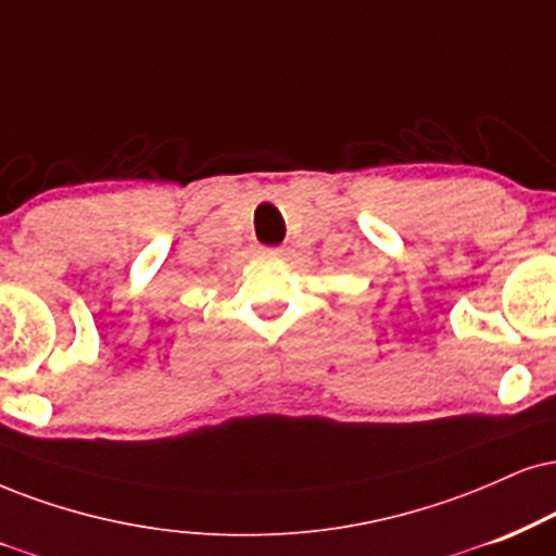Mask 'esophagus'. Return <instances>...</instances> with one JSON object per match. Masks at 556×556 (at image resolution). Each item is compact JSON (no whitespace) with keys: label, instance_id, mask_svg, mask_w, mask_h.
Segmentation results:
<instances>
[{"label":"esophagus","instance_id":"obj_1","mask_svg":"<svg viewBox=\"0 0 556 556\" xmlns=\"http://www.w3.org/2000/svg\"><path fill=\"white\" fill-rule=\"evenodd\" d=\"M260 255H263V257H283L286 250H283V247H270V250H260Z\"/></svg>","mask_w":556,"mask_h":556}]
</instances>
